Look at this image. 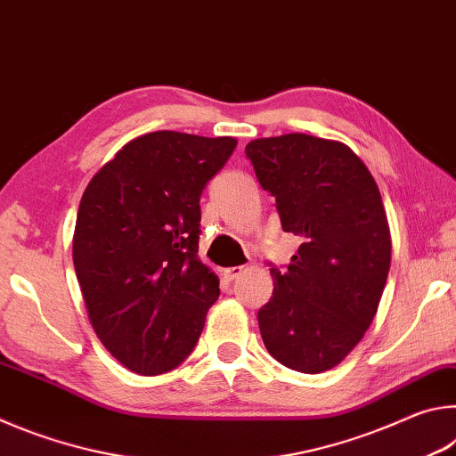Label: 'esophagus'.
Here are the masks:
<instances>
[{
  "label": "esophagus",
  "instance_id": "34e87169",
  "mask_svg": "<svg viewBox=\"0 0 456 456\" xmlns=\"http://www.w3.org/2000/svg\"><path fill=\"white\" fill-rule=\"evenodd\" d=\"M245 272V267L243 265H235V267H225L223 269V277H225L227 281H233V280H237L239 275H241Z\"/></svg>",
  "mask_w": 456,
  "mask_h": 456
}]
</instances>
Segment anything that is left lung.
Returning <instances> with one entry per match:
<instances>
[{
  "label": "left lung",
  "mask_w": 456,
  "mask_h": 456,
  "mask_svg": "<svg viewBox=\"0 0 456 456\" xmlns=\"http://www.w3.org/2000/svg\"><path fill=\"white\" fill-rule=\"evenodd\" d=\"M281 227L302 237L273 296L257 314L267 352L320 374L364 338L390 269L392 239L372 173L348 144L291 133L245 146Z\"/></svg>",
  "instance_id": "8db88e82"
}]
</instances>
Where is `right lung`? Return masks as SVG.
<instances>
[{
  "label": "right lung",
  "instance_id": "obj_1",
  "mask_svg": "<svg viewBox=\"0 0 456 456\" xmlns=\"http://www.w3.org/2000/svg\"><path fill=\"white\" fill-rule=\"evenodd\" d=\"M233 136L157 130L126 142L92 176L72 257L104 348L130 372L157 376L195 348L219 277L199 259V199Z\"/></svg>",
  "mask_w": 456,
  "mask_h": 456
}]
</instances>
